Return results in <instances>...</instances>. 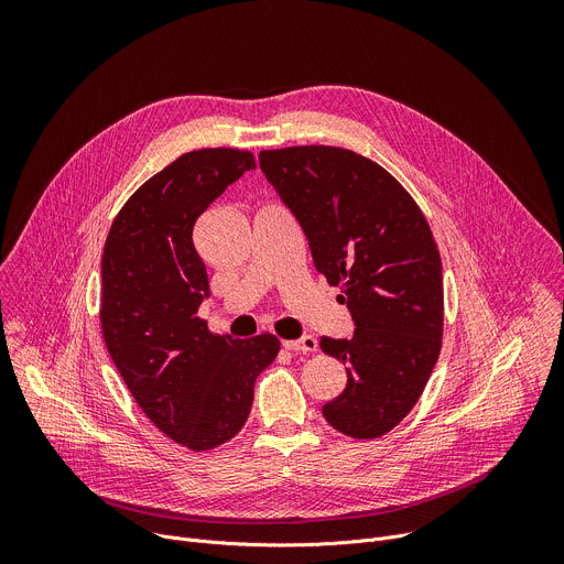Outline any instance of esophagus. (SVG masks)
Returning <instances> with one entry per match:
<instances>
[{"label":"esophagus","instance_id":"obj_1","mask_svg":"<svg viewBox=\"0 0 564 564\" xmlns=\"http://www.w3.org/2000/svg\"><path fill=\"white\" fill-rule=\"evenodd\" d=\"M285 350L292 352H314L316 350V339L310 335H303L301 339H292V341H283Z\"/></svg>","mask_w":564,"mask_h":564}]
</instances>
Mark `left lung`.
<instances>
[{
  "label": "left lung",
  "mask_w": 564,
  "mask_h": 564,
  "mask_svg": "<svg viewBox=\"0 0 564 564\" xmlns=\"http://www.w3.org/2000/svg\"><path fill=\"white\" fill-rule=\"evenodd\" d=\"M259 160L355 321L352 339L321 337V350L348 372L324 417L344 435L381 437L417 404L440 357L444 285L433 231L411 194L350 149L285 147Z\"/></svg>",
  "instance_id": "left-lung-1"
}]
</instances>
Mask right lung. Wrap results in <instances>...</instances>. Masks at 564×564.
Returning a JSON list of instances; mask_svg holds the SVG:
<instances>
[{
  "mask_svg": "<svg viewBox=\"0 0 564 564\" xmlns=\"http://www.w3.org/2000/svg\"><path fill=\"white\" fill-rule=\"evenodd\" d=\"M254 167L240 149L183 153L124 203L102 254L107 350L142 413L192 451L216 448L243 429L254 381L281 348L274 335H212L196 316L209 296L196 218Z\"/></svg>",
  "mask_w": 564,
  "mask_h": 564,
  "instance_id": "right-lung-1",
  "label": "right lung"
}]
</instances>
